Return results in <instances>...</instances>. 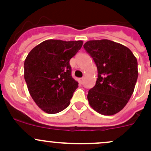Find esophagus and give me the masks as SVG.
Segmentation results:
<instances>
[{"label":"esophagus","mask_w":151,"mask_h":151,"mask_svg":"<svg viewBox=\"0 0 151 151\" xmlns=\"http://www.w3.org/2000/svg\"><path fill=\"white\" fill-rule=\"evenodd\" d=\"M83 80H84V79H83V77H82V78H79V79H78L79 83H81V84L83 83Z\"/></svg>","instance_id":"34e87169"}]
</instances>
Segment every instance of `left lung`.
Segmentation results:
<instances>
[{
  "label": "left lung",
  "mask_w": 151,
  "mask_h": 151,
  "mask_svg": "<svg viewBox=\"0 0 151 151\" xmlns=\"http://www.w3.org/2000/svg\"><path fill=\"white\" fill-rule=\"evenodd\" d=\"M98 70L95 86L89 90L91 107L104 115L121 110L130 99L138 77L137 60L128 47L107 39L84 45Z\"/></svg>",
  "instance_id": "8db88e82"
}]
</instances>
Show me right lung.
I'll use <instances>...</instances> for the list:
<instances>
[{
	"instance_id": "1",
	"label": "right lung",
	"mask_w": 151,
	"mask_h": 151,
	"mask_svg": "<svg viewBox=\"0 0 151 151\" xmlns=\"http://www.w3.org/2000/svg\"><path fill=\"white\" fill-rule=\"evenodd\" d=\"M83 44V41L50 39L28 53L24 77L33 101L47 113H58L69 105L78 88V83L71 77L69 61Z\"/></svg>"
}]
</instances>
